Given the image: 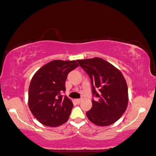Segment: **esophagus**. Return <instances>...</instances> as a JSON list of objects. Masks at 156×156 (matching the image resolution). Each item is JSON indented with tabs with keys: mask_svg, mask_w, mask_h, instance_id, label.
<instances>
[{
	"mask_svg": "<svg viewBox=\"0 0 156 156\" xmlns=\"http://www.w3.org/2000/svg\"><path fill=\"white\" fill-rule=\"evenodd\" d=\"M82 101V98H78V99H76V103L80 104Z\"/></svg>",
	"mask_w": 156,
	"mask_h": 156,
	"instance_id": "obj_1",
	"label": "esophagus"
}]
</instances>
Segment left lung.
Masks as SVG:
<instances>
[{
  "label": "left lung",
  "mask_w": 156,
  "mask_h": 156,
  "mask_svg": "<svg viewBox=\"0 0 156 156\" xmlns=\"http://www.w3.org/2000/svg\"><path fill=\"white\" fill-rule=\"evenodd\" d=\"M77 62L90 78L92 96L97 98V101L92 98V107L87 112V117L102 127L113 124L125 112L128 104V88L123 76L100 58Z\"/></svg>",
  "instance_id": "left-lung-1"
}]
</instances>
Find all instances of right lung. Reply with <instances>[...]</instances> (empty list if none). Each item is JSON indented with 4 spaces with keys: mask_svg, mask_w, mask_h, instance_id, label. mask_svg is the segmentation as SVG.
I'll list each match as a JSON object with an SVG mask.
<instances>
[{
    "mask_svg": "<svg viewBox=\"0 0 156 156\" xmlns=\"http://www.w3.org/2000/svg\"><path fill=\"white\" fill-rule=\"evenodd\" d=\"M78 64L76 61L53 60L32 78L29 88V107L43 125L57 127L68 121L73 108L71 100L63 95L68 74Z\"/></svg>",
    "mask_w": 156,
    "mask_h": 156,
    "instance_id": "1",
    "label": "right lung"
}]
</instances>
